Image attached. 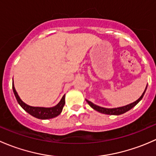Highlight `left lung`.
I'll return each instance as SVG.
<instances>
[{"mask_svg": "<svg viewBox=\"0 0 156 156\" xmlns=\"http://www.w3.org/2000/svg\"><path fill=\"white\" fill-rule=\"evenodd\" d=\"M146 88H147V86H146L145 90H144V92L143 93V94L141 95V97H140L137 100H136V101L133 102V103H130V104L127 105V106H122V107L113 108H103V107H101V106H97V105L94 104V103H91L90 101H89V100H86V101L87 102V103L90 105V107H92L94 109H95L96 111L99 112L103 113V114H106V115H122V114H123V113H125L126 112L129 111L130 109H131L133 107H134V106H136V105L137 104V103H139L141 100H142L143 97H144V94H145V92L146 90Z\"/></svg>", "mask_w": 156, "mask_h": 156, "instance_id": "1", "label": "left lung"}]
</instances>
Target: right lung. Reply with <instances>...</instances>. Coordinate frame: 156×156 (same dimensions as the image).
Returning a JSON list of instances; mask_svg holds the SVG:
<instances>
[{
	"label": "right lung",
	"instance_id": "right-lung-1",
	"mask_svg": "<svg viewBox=\"0 0 156 156\" xmlns=\"http://www.w3.org/2000/svg\"><path fill=\"white\" fill-rule=\"evenodd\" d=\"M12 90H13L14 95H15L16 99L19 104L21 106L26 112H27L29 114L34 117L37 118L39 119H50L56 117L62 112V108L65 105V95L62 97L61 100L57 105H56L53 107L45 108V107H34V106H31L29 105L26 104L19 97L15 87H14L13 82H12Z\"/></svg>",
	"mask_w": 156,
	"mask_h": 156
}]
</instances>
